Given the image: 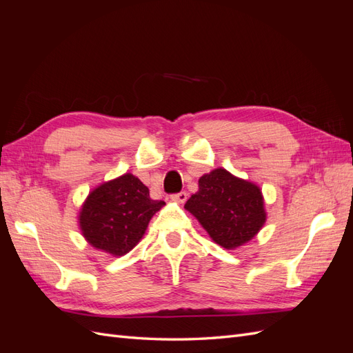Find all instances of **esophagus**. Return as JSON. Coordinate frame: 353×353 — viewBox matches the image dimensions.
Wrapping results in <instances>:
<instances>
[{
	"instance_id": "34e87169",
	"label": "esophagus",
	"mask_w": 353,
	"mask_h": 353,
	"mask_svg": "<svg viewBox=\"0 0 353 353\" xmlns=\"http://www.w3.org/2000/svg\"><path fill=\"white\" fill-rule=\"evenodd\" d=\"M170 199H172L176 203H185L187 201V193H185V191H181V193L172 194V197H170Z\"/></svg>"
}]
</instances>
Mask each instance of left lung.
Segmentation results:
<instances>
[{"label":"left lung","mask_w":353,"mask_h":353,"mask_svg":"<svg viewBox=\"0 0 353 353\" xmlns=\"http://www.w3.org/2000/svg\"><path fill=\"white\" fill-rule=\"evenodd\" d=\"M184 208L213 241L228 250L250 241L266 221L261 188L222 168L199 179V191Z\"/></svg>","instance_id":"8db88e82"}]
</instances>
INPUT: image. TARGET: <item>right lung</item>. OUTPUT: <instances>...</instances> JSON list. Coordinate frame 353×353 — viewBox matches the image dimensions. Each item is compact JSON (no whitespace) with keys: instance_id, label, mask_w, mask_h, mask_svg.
Here are the masks:
<instances>
[{"instance_id":"1","label":"right lung","mask_w":353,"mask_h":353,"mask_svg":"<svg viewBox=\"0 0 353 353\" xmlns=\"http://www.w3.org/2000/svg\"><path fill=\"white\" fill-rule=\"evenodd\" d=\"M165 206L132 174H125L92 190L79 212L82 236L92 248L113 256L131 252L148 222Z\"/></svg>"}]
</instances>
